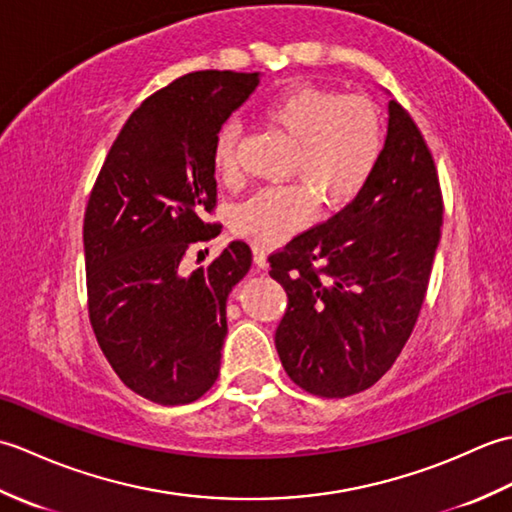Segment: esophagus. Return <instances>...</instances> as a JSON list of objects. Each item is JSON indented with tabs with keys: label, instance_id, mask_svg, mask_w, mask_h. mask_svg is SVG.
<instances>
[{
	"label": "esophagus",
	"instance_id": "34e87169",
	"mask_svg": "<svg viewBox=\"0 0 512 512\" xmlns=\"http://www.w3.org/2000/svg\"><path fill=\"white\" fill-rule=\"evenodd\" d=\"M253 259H255L257 270H266L268 255H266V248L262 244H253Z\"/></svg>",
	"mask_w": 512,
	"mask_h": 512
}]
</instances>
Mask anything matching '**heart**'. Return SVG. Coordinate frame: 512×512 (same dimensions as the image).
<instances>
[{"instance_id": "b5f03b06", "label": "heart", "mask_w": 512, "mask_h": 512, "mask_svg": "<svg viewBox=\"0 0 512 512\" xmlns=\"http://www.w3.org/2000/svg\"><path fill=\"white\" fill-rule=\"evenodd\" d=\"M264 121L295 143L292 176L303 182L266 187L233 211L239 237L255 244H277L306 226L317 211V195L336 209L356 198L372 176L383 151V121L365 96L292 85L270 99ZM237 127H220L213 143V171L226 184L239 180L235 160Z\"/></svg>"}]
</instances>
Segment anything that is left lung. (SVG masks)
I'll use <instances>...</instances> for the list:
<instances>
[{
    "label": "left lung",
    "mask_w": 512,
    "mask_h": 512,
    "mask_svg": "<svg viewBox=\"0 0 512 512\" xmlns=\"http://www.w3.org/2000/svg\"><path fill=\"white\" fill-rule=\"evenodd\" d=\"M442 226L431 151L405 107L387 105V138L356 198L270 255L288 310L275 332L286 374L323 398L372 387L418 321Z\"/></svg>",
    "instance_id": "left-lung-1"
}]
</instances>
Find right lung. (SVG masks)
Masks as SVG:
<instances>
[{
  "mask_svg": "<svg viewBox=\"0 0 512 512\" xmlns=\"http://www.w3.org/2000/svg\"><path fill=\"white\" fill-rule=\"evenodd\" d=\"M259 85V72L202 70L158 90L127 118L83 220L90 321L123 383L158 405H187L213 387L226 339V299L253 253L231 242L209 266L182 270L187 250L220 235L213 143Z\"/></svg>",
  "mask_w": 512,
  "mask_h": 512,
  "instance_id": "right-lung-1",
  "label": "right lung"
}]
</instances>
